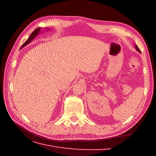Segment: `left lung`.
I'll use <instances>...</instances> for the list:
<instances>
[{
	"label": "left lung",
	"instance_id": "8db88e82",
	"mask_svg": "<svg viewBox=\"0 0 156 156\" xmlns=\"http://www.w3.org/2000/svg\"><path fill=\"white\" fill-rule=\"evenodd\" d=\"M135 49H136V51H137L138 52H139V53H140V49H139V48H138V47H137V45H135Z\"/></svg>",
	"mask_w": 156,
	"mask_h": 156
}]
</instances>
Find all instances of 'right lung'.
Wrapping results in <instances>:
<instances>
[{"label": "right lung", "mask_w": 156, "mask_h": 156, "mask_svg": "<svg viewBox=\"0 0 156 156\" xmlns=\"http://www.w3.org/2000/svg\"><path fill=\"white\" fill-rule=\"evenodd\" d=\"M40 29H41V28L39 27V28H37V29H35L34 31H33V32H32V34H30V36H29V38H28L27 40L25 42V43L21 45V48H23V47H25V46H26L27 45L29 44L30 43V42L33 39H34V37H35L37 35H38V34L40 32Z\"/></svg>", "instance_id": "1"}]
</instances>
